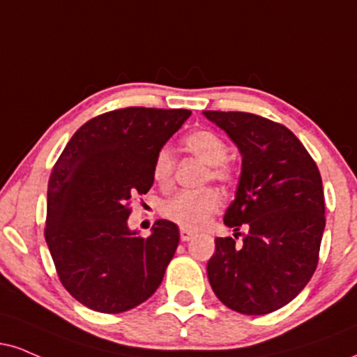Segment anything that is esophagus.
<instances>
[{"instance_id": "34e87169", "label": "esophagus", "mask_w": 357, "mask_h": 357, "mask_svg": "<svg viewBox=\"0 0 357 357\" xmlns=\"http://www.w3.org/2000/svg\"><path fill=\"white\" fill-rule=\"evenodd\" d=\"M196 233L195 231H190V229H181V241H191L192 238H195Z\"/></svg>"}]
</instances>
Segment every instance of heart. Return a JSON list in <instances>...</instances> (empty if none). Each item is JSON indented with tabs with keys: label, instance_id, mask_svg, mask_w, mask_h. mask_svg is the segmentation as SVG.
<instances>
[{
	"label": "heart",
	"instance_id": "obj_1",
	"mask_svg": "<svg viewBox=\"0 0 357 357\" xmlns=\"http://www.w3.org/2000/svg\"><path fill=\"white\" fill-rule=\"evenodd\" d=\"M184 148L197 160L208 165V174L213 181L227 184L233 179V169L226 165L227 146L216 132L197 130L184 137ZM174 171V158L167 148H161L153 161V178L161 188L171 184ZM221 208V197L208 188L203 191H181L162 204V216L183 229L196 231L206 226L214 213Z\"/></svg>",
	"mask_w": 357,
	"mask_h": 357
}]
</instances>
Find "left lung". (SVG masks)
<instances>
[{
  "instance_id": "obj_1",
  "label": "left lung",
  "mask_w": 357,
  "mask_h": 357,
  "mask_svg": "<svg viewBox=\"0 0 357 357\" xmlns=\"http://www.w3.org/2000/svg\"><path fill=\"white\" fill-rule=\"evenodd\" d=\"M243 156L236 197L225 225L248 229L239 247L216 238L208 279L218 299L236 312L278 311L316 271L323 239L324 192L319 169L301 141L282 124L241 111H203Z\"/></svg>"
}]
</instances>
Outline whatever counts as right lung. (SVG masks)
Returning <instances> with one entry per match:
<instances>
[{
	"label": "right lung",
	"mask_w": 357,
	"mask_h": 357,
	"mask_svg": "<svg viewBox=\"0 0 357 357\" xmlns=\"http://www.w3.org/2000/svg\"><path fill=\"white\" fill-rule=\"evenodd\" d=\"M190 109L123 108L73 135L51 171L45 239L59 281L76 301L106 314L151 298L179 243L158 220L141 238L128 227L131 196L153 186V161Z\"/></svg>",
	"instance_id": "1"
}]
</instances>
